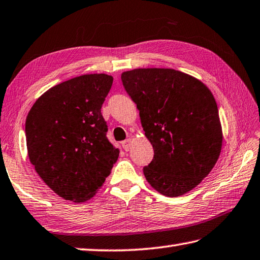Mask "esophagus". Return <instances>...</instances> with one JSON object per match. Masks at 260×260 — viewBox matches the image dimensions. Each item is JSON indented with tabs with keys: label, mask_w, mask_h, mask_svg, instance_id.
Listing matches in <instances>:
<instances>
[{
	"label": "esophagus",
	"mask_w": 260,
	"mask_h": 260,
	"mask_svg": "<svg viewBox=\"0 0 260 260\" xmlns=\"http://www.w3.org/2000/svg\"><path fill=\"white\" fill-rule=\"evenodd\" d=\"M131 141H132V140H131L130 138L124 140V141H122V147H123V149H124L125 151H128V150L131 149Z\"/></svg>",
	"instance_id": "34e87169"
}]
</instances>
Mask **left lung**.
I'll return each mask as SVG.
<instances>
[{"instance_id": "obj_1", "label": "left lung", "mask_w": 260, "mask_h": 260, "mask_svg": "<svg viewBox=\"0 0 260 260\" xmlns=\"http://www.w3.org/2000/svg\"><path fill=\"white\" fill-rule=\"evenodd\" d=\"M121 80L154 149L153 160L144 168L146 180L168 197L189 192L209 174L222 150L212 91L197 78L163 68L124 71Z\"/></svg>"}]
</instances>
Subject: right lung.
<instances>
[{"instance_id": "right-lung-1", "label": "right lung", "mask_w": 260, "mask_h": 260, "mask_svg": "<svg viewBox=\"0 0 260 260\" xmlns=\"http://www.w3.org/2000/svg\"><path fill=\"white\" fill-rule=\"evenodd\" d=\"M113 77L82 75L38 97L26 119L27 151L37 174L73 203L94 197L119 157L101 113Z\"/></svg>"}]
</instances>
